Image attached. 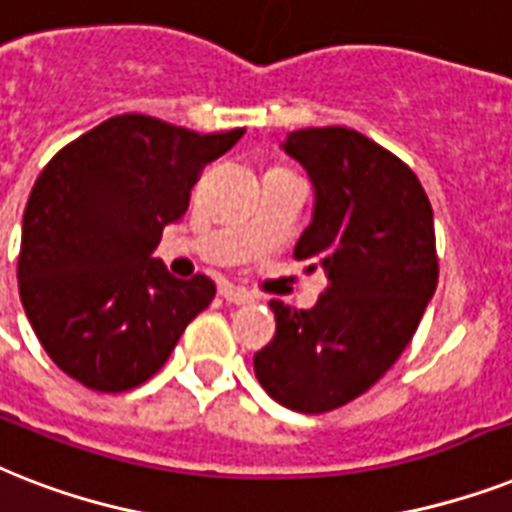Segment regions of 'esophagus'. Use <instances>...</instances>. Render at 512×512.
I'll return each mask as SVG.
<instances>
[{"label": "esophagus", "mask_w": 512, "mask_h": 512, "mask_svg": "<svg viewBox=\"0 0 512 512\" xmlns=\"http://www.w3.org/2000/svg\"><path fill=\"white\" fill-rule=\"evenodd\" d=\"M219 293H222L224 301H230V304H251L253 301V296L248 293V290L235 288V285H222V290H219Z\"/></svg>", "instance_id": "obj_1"}]
</instances>
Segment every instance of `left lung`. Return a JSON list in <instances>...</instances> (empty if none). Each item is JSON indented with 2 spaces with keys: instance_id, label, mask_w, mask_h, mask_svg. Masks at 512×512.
I'll use <instances>...</instances> for the list:
<instances>
[{
  "instance_id": "obj_1",
  "label": "left lung",
  "mask_w": 512,
  "mask_h": 512,
  "mask_svg": "<svg viewBox=\"0 0 512 512\" xmlns=\"http://www.w3.org/2000/svg\"><path fill=\"white\" fill-rule=\"evenodd\" d=\"M282 147L317 192L293 256L327 285L314 309L269 304L277 330L253 370L282 407L320 415L375 386L412 341L439 282L433 208L415 171L354 129H298Z\"/></svg>"
}]
</instances>
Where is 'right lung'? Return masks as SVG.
I'll return each mask as SVG.
<instances>
[{
  "mask_svg": "<svg viewBox=\"0 0 512 512\" xmlns=\"http://www.w3.org/2000/svg\"><path fill=\"white\" fill-rule=\"evenodd\" d=\"M243 132L198 134L124 113L44 166L23 214L18 288L36 338L68 378L102 394L140 386L214 301L211 277L179 280L150 253L185 216L206 163Z\"/></svg>",
  "mask_w": 512,
  "mask_h": 512,
  "instance_id": "obj_1",
  "label": "right lung"
}]
</instances>
